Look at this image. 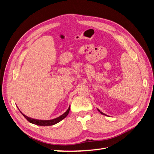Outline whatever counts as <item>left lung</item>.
<instances>
[{"mask_svg":"<svg viewBox=\"0 0 154 154\" xmlns=\"http://www.w3.org/2000/svg\"><path fill=\"white\" fill-rule=\"evenodd\" d=\"M97 109V110H98V111L100 112V113H101V114H103V115H105V116H107V115H106L105 114H104V113H103V112H101V111H100V110H99L98 109Z\"/></svg>","mask_w":154,"mask_h":154,"instance_id":"8db88e82","label":"left lung"}]
</instances>
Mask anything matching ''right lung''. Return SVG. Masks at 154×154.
<instances>
[{"label":"right lung","instance_id":"add662e5","mask_svg":"<svg viewBox=\"0 0 154 154\" xmlns=\"http://www.w3.org/2000/svg\"><path fill=\"white\" fill-rule=\"evenodd\" d=\"M17 108H18V107H17ZM18 110H19V109H18ZM69 110H70V106H69V107L68 109L67 110L66 112L63 113L62 115L60 116L59 117H58L57 118L50 119V120H40V119H33V118H29V117H28V116H26L25 114H23L20 110V112H21V114L23 115V116H24V117L31 123L35 124V125H39V126H51V125H54L55 124L58 123V122H61L62 119H63L68 115V114L69 112Z\"/></svg>","mask_w":154,"mask_h":154}]
</instances>
